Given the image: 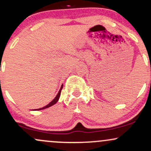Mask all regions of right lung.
I'll return each mask as SVG.
<instances>
[{
	"mask_svg": "<svg viewBox=\"0 0 151 151\" xmlns=\"http://www.w3.org/2000/svg\"><path fill=\"white\" fill-rule=\"evenodd\" d=\"M62 87H63V84H62L61 88H60V91H58V94H57V96H55V99H54L52 100V101L51 102H50V103L48 104L47 105L45 106L44 107H42V108L37 109H36V110H42V109H47V108H49V107L52 106H53L54 104H56L57 102L58 101L59 99H60V94H61V91H62ZM33 111H34V110H33Z\"/></svg>",
	"mask_w": 151,
	"mask_h": 151,
	"instance_id": "add662e5",
	"label": "right lung"
}]
</instances>
